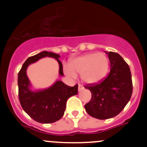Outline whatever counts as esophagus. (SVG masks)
I'll use <instances>...</instances> for the list:
<instances>
[{"mask_svg":"<svg viewBox=\"0 0 147 147\" xmlns=\"http://www.w3.org/2000/svg\"><path fill=\"white\" fill-rule=\"evenodd\" d=\"M82 90H84V87L80 84H78V90L79 91H82Z\"/></svg>","mask_w":147,"mask_h":147,"instance_id":"obj_1","label":"esophagus"}]
</instances>
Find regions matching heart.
Returning <instances> with one entry per match:
<instances>
[{"instance_id":"obj_1","label":"heart","mask_w":147,"mask_h":147,"mask_svg":"<svg viewBox=\"0 0 147 147\" xmlns=\"http://www.w3.org/2000/svg\"><path fill=\"white\" fill-rule=\"evenodd\" d=\"M109 71V60L102 53L84 55L72 60L70 67H65V72L69 78H75L81 74L83 82L94 84L101 82Z\"/></svg>"}]
</instances>
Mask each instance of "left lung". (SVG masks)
I'll return each instance as SVG.
<instances>
[{
	"mask_svg": "<svg viewBox=\"0 0 147 147\" xmlns=\"http://www.w3.org/2000/svg\"><path fill=\"white\" fill-rule=\"evenodd\" d=\"M110 63V72L103 80L84 87L90 90L92 98L84 105L92 117L107 119L117 116L131 99L132 80L129 67L118 53L105 52Z\"/></svg>",
	"mask_w": 147,
	"mask_h": 147,
	"instance_id": "8db88e82",
	"label": "left lung"
}]
</instances>
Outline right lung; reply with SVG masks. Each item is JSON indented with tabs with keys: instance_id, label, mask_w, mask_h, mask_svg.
I'll use <instances>...</instances> for the list:
<instances>
[{
	"instance_id": "obj_1",
	"label": "right lung",
	"mask_w": 147,
	"mask_h": 147,
	"mask_svg": "<svg viewBox=\"0 0 147 147\" xmlns=\"http://www.w3.org/2000/svg\"><path fill=\"white\" fill-rule=\"evenodd\" d=\"M45 57L55 59L59 63V74L63 76V64L60 56L51 52L43 51L28 57L23 63L18 73V97L23 110L35 121L43 124L53 123L63 117L66 108V102L69 97L76 95L78 84L69 87L62 81H56L49 88L38 91L30 89V83L26 70L28 65Z\"/></svg>"
}]
</instances>
